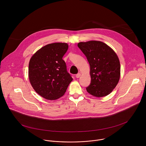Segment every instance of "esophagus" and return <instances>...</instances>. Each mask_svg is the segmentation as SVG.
<instances>
[{
	"label": "esophagus",
	"instance_id": "34e87169",
	"mask_svg": "<svg viewBox=\"0 0 146 146\" xmlns=\"http://www.w3.org/2000/svg\"><path fill=\"white\" fill-rule=\"evenodd\" d=\"M80 76H81V74H80V73H77V74L76 75V77L77 78H79V77H80Z\"/></svg>",
	"mask_w": 146,
	"mask_h": 146
}]
</instances>
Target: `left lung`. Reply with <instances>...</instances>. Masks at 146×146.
I'll return each instance as SVG.
<instances>
[{"label": "left lung", "mask_w": 146, "mask_h": 146, "mask_svg": "<svg viewBox=\"0 0 146 146\" xmlns=\"http://www.w3.org/2000/svg\"><path fill=\"white\" fill-rule=\"evenodd\" d=\"M78 47L89 62L91 83L87 91L96 97L110 94L120 77V63L115 52L99 41L80 42Z\"/></svg>", "instance_id": "obj_1"}]
</instances>
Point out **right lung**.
Instances as JSON below:
<instances>
[{"mask_svg":"<svg viewBox=\"0 0 146 146\" xmlns=\"http://www.w3.org/2000/svg\"><path fill=\"white\" fill-rule=\"evenodd\" d=\"M68 44L55 43L38 50L31 58L29 78L35 91L41 96L55 100L63 96L73 80L63 60Z\"/></svg>","mask_w":146,"mask_h":146,"instance_id":"right-lung-1","label":"right lung"}]
</instances>
